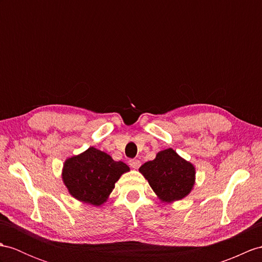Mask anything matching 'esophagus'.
<instances>
[{"instance_id":"1","label":"esophagus","mask_w":262,"mask_h":262,"mask_svg":"<svg viewBox=\"0 0 262 262\" xmlns=\"http://www.w3.org/2000/svg\"><path fill=\"white\" fill-rule=\"evenodd\" d=\"M129 164L132 169H139L140 165H141V161L137 160V159H132V160L129 161Z\"/></svg>"}]
</instances>
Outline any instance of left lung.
Wrapping results in <instances>:
<instances>
[{"instance_id": "1", "label": "left lung", "mask_w": 262, "mask_h": 262, "mask_svg": "<svg viewBox=\"0 0 262 262\" xmlns=\"http://www.w3.org/2000/svg\"><path fill=\"white\" fill-rule=\"evenodd\" d=\"M139 171L163 202H173L187 196L193 188L195 169L173 149L157 153L155 160L145 162Z\"/></svg>"}]
</instances>
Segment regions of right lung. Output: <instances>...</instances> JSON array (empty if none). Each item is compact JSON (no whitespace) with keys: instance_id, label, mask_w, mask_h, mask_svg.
Instances as JSON below:
<instances>
[{"instance_id":"1","label":"right lung","mask_w":262,"mask_h":262,"mask_svg":"<svg viewBox=\"0 0 262 262\" xmlns=\"http://www.w3.org/2000/svg\"><path fill=\"white\" fill-rule=\"evenodd\" d=\"M130 168L114 161L107 153L90 146L63 164L62 179L70 194L76 200L101 206L107 200L114 184Z\"/></svg>"}]
</instances>
